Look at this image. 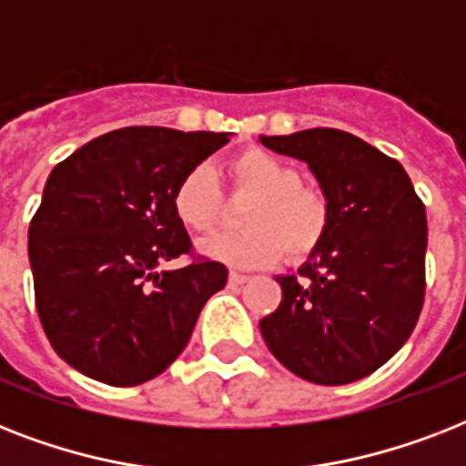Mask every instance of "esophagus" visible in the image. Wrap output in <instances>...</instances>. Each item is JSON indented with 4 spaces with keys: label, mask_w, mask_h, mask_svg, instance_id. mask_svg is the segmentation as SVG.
Wrapping results in <instances>:
<instances>
[{
    "label": "esophagus",
    "mask_w": 466,
    "mask_h": 466,
    "mask_svg": "<svg viewBox=\"0 0 466 466\" xmlns=\"http://www.w3.org/2000/svg\"><path fill=\"white\" fill-rule=\"evenodd\" d=\"M248 280V276L244 273H237V270H229V283L232 285H244Z\"/></svg>",
    "instance_id": "34e87169"
}]
</instances>
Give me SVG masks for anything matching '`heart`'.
<instances>
[{"mask_svg":"<svg viewBox=\"0 0 466 466\" xmlns=\"http://www.w3.org/2000/svg\"><path fill=\"white\" fill-rule=\"evenodd\" d=\"M227 178L234 193L251 200L241 212L244 232H219L200 241V254L237 268L268 266L285 254L305 258L324 241L331 205L321 188L302 183L298 167L251 147L227 161ZM174 212L193 232H208L218 225L222 196L208 167L190 168L176 183Z\"/></svg>","mask_w":466,"mask_h":466,"instance_id":"b5f03b06","label":"heart"}]
</instances>
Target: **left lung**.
<instances>
[{"label":"left lung","instance_id":"left-lung-1","mask_svg":"<svg viewBox=\"0 0 466 466\" xmlns=\"http://www.w3.org/2000/svg\"><path fill=\"white\" fill-rule=\"evenodd\" d=\"M261 142L305 161L331 205L302 278L276 276L283 299L261 319L270 353L314 384L382 368L411 336L426 292V208L397 159L343 130L311 127Z\"/></svg>","mask_w":466,"mask_h":466}]
</instances>
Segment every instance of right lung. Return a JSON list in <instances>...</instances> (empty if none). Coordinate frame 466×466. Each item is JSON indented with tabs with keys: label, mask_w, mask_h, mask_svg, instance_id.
<instances>
[{
	"label": "right lung",
	"mask_w": 466,
	"mask_h": 466,
	"mask_svg": "<svg viewBox=\"0 0 466 466\" xmlns=\"http://www.w3.org/2000/svg\"><path fill=\"white\" fill-rule=\"evenodd\" d=\"M232 133L123 127L86 142L47 176L28 227L35 307L55 353L82 375L133 387L181 355L227 268L193 261L174 212L183 174Z\"/></svg>",
	"instance_id": "add662e5"
}]
</instances>
